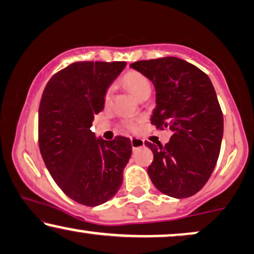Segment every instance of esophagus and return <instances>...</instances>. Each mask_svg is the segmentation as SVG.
Wrapping results in <instances>:
<instances>
[{"instance_id": "34e87169", "label": "esophagus", "mask_w": 254, "mask_h": 254, "mask_svg": "<svg viewBox=\"0 0 254 254\" xmlns=\"http://www.w3.org/2000/svg\"><path fill=\"white\" fill-rule=\"evenodd\" d=\"M131 145H132L133 150H136V148L144 146V140L140 138H131Z\"/></svg>"}]
</instances>
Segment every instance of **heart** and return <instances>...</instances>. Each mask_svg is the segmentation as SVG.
Masks as SVG:
<instances>
[{"label": "heart", "instance_id": "heart-1", "mask_svg": "<svg viewBox=\"0 0 254 254\" xmlns=\"http://www.w3.org/2000/svg\"><path fill=\"white\" fill-rule=\"evenodd\" d=\"M122 82L125 87L129 89V92L132 94V95L136 97V99H140L141 96L144 95H150L151 93V83L146 76H144L143 74L139 72H136V70H130L127 72L122 79ZM111 101V89L108 90L106 93V96H104V102L106 104H109ZM125 127L130 130L136 129V123L134 122H127L125 123Z\"/></svg>", "mask_w": 254, "mask_h": 254}]
</instances>
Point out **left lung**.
<instances>
[{
    "label": "left lung",
    "instance_id": "8db88e82",
    "mask_svg": "<svg viewBox=\"0 0 254 254\" xmlns=\"http://www.w3.org/2000/svg\"><path fill=\"white\" fill-rule=\"evenodd\" d=\"M155 88L151 123L173 134L165 146L145 141L153 152L147 168L162 194L186 198L207 184L217 162L223 138V114L207 74L175 57L141 60L130 65Z\"/></svg>",
    "mask_w": 254,
    "mask_h": 254
}]
</instances>
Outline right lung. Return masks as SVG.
I'll list each match as a JSON object with an SVG mask.
<instances>
[{"instance_id":"add662e5","label":"right lung","mask_w":254,"mask_h":254,"mask_svg":"<svg viewBox=\"0 0 254 254\" xmlns=\"http://www.w3.org/2000/svg\"><path fill=\"white\" fill-rule=\"evenodd\" d=\"M127 63L79 62L51 77L39 104V148L51 177L77 203L109 201L123 182L132 146L129 138H97L94 115Z\"/></svg>"}]
</instances>
